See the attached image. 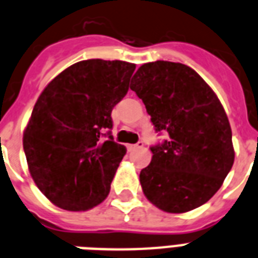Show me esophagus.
Returning a JSON list of instances; mask_svg holds the SVG:
<instances>
[{
  "instance_id": "1",
  "label": "esophagus",
  "mask_w": 258,
  "mask_h": 258,
  "mask_svg": "<svg viewBox=\"0 0 258 258\" xmlns=\"http://www.w3.org/2000/svg\"><path fill=\"white\" fill-rule=\"evenodd\" d=\"M144 147V142L143 140H139L136 144H131L128 146V150H138V148H143Z\"/></svg>"
}]
</instances>
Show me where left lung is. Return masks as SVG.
I'll use <instances>...</instances> for the list:
<instances>
[{"mask_svg": "<svg viewBox=\"0 0 258 258\" xmlns=\"http://www.w3.org/2000/svg\"><path fill=\"white\" fill-rule=\"evenodd\" d=\"M130 89L143 100L155 131L167 134L140 171L146 198L168 213L205 204L234 162L231 124L216 94L196 71L168 60L142 64Z\"/></svg>", "mask_w": 258, "mask_h": 258, "instance_id": "obj_1", "label": "left lung"}]
</instances>
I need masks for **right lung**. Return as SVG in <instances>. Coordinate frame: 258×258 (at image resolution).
Listing matches in <instances>:
<instances>
[{
	"label": "right lung",
	"instance_id": "obj_1",
	"mask_svg": "<svg viewBox=\"0 0 258 258\" xmlns=\"http://www.w3.org/2000/svg\"><path fill=\"white\" fill-rule=\"evenodd\" d=\"M135 68L123 60H81L39 95L24 131V151L34 183L56 207L87 211L107 198L125 155L111 135V111L128 91Z\"/></svg>",
	"mask_w": 258,
	"mask_h": 258
}]
</instances>
